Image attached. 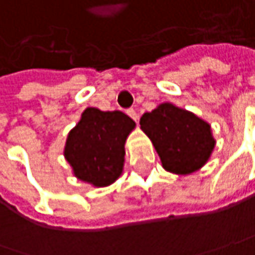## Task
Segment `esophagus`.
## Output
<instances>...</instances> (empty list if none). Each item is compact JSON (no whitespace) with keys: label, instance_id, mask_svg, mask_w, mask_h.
Segmentation results:
<instances>
[{"label":"esophagus","instance_id":"esophagus-1","mask_svg":"<svg viewBox=\"0 0 255 255\" xmlns=\"http://www.w3.org/2000/svg\"><path fill=\"white\" fill-rule=\"evenodd\" d=\"M127 114L134 120V121H137L138 120V114L135 113V110H132V108H129V110H127Z\"/></svg>","mask_w":255,"mask_h":255}]
</instances>
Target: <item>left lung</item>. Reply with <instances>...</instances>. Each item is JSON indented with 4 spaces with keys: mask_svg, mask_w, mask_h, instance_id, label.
Returning a JSON list of instances; mask_svg holds the SVG:
<instances>
[{
    "mask_svg": "<svg viewBox=\"0 0 255 255\" xmlns=\"http://www.w3.org/2000/svg\"><path fill=\"white\" fill-rule=\"evenodd\" d=\"M167 172L189 174L201 169L215 147L211 126L195 114L161 104L140 120Z\"/></svg>",
    "mask_w": 255,
    "mask_h": 255,
    "instance_id": "obj_1",
    "label": "left lung"
}]
</instances>
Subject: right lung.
<instances>
[{
  "instance_id": "add662e5",
  "label": "right lung",
  "mask_w": 255,
  "mask_h": 255,
  "mask_svg": "<svg viewBox=\"0 0 255 255\" xmlns=\"http://www.w3.org/2000/svg\"><path fill=\"white\" fill-rule=\"evenodd\" d=\"M135 123L121 111L86 108L68 135L65 157L78 179L108 186L123 173L126 140Z\"/></svg>"
}]
</instances>
